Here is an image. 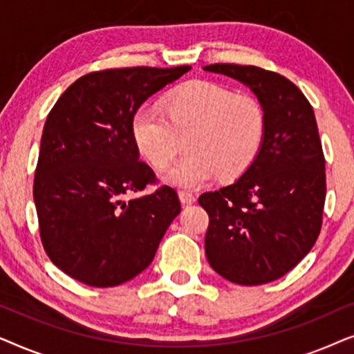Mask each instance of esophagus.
Returning <instances> with one entry per match:
<instances>
[{
  "instance_id": "34e87169",
  "label": "esophagus",
  "mask_w": 354,
  "mask_h": 354,
  "mask_svg": "<svg viewBox=\"0 0 354 354\" xmlns=\"http://www.w3.org/2000/svg\"><path fill=\"white\" fill-rule=\"evenodd\" d=\"M178 198H180V201H182V205H192V203H195V195H193V193H190V192H178Z\"/></svg>"
}]
</instances>
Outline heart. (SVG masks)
Listing matches in <instances>:
<instances>
[{
  "label": "heart",
  "mask_w": 354,
  "mask_h": 354,
  "mask_svg": "<svg viewBox=\"0 0 354 354\" xmlns=\"http://www.w3.org/2000/svg\"><path fill=\"white\" fill-rule=\"evenodd\" d=\"M164 115L156 106L135 111L130 133L135 148L154 167H166L176 154L177 135L190 133V156L166 171L162 182L195 190L219 176L227 180L248 171L266 142L268 119L253 96L235 95L209 80L178 85L164 100Z\"/></svg>",
  "instance_id": "heart-1"
}]
</instances>
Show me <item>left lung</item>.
<instances>
[{"label": "left lung", "mask_w": 354, "mask_h": 354, "mask_svg": "<svg viewBox=\"0 0 354 354\" xmlns=\"http://www.w3.org/2000/svg\"><path fill=\"white\" fill-rule=\"evenodd\" d=\"M248 86L268 119L253 166L198 198L209 216L205 250L222 277L263 285L292 270L316 243L326 201V159L309 104L283 75L254 66L203 67Z\"/></svg>", "instance_id": "left-lung-1"}]
</instances>
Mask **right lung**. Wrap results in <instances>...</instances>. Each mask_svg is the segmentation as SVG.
<instances>
[{"label": "right lung", "mask_w": 354, "mask_h": 354, "mask_svg": "<svg viewBox=\"0 0 354 354\" xmlns=\"http://www.w3.org/2000/svg\"><path fill=\"white\" fill-rule=\"evenodd\" d=\"M190 69L91 72L75 80L48 114L33 200L43 248L72 279L115 287L151 264L180 201L167 185L124 200L156 180L140 161L130 122L149 96Z\"/></svg>", "instance_id": "right-lung-1"}]
</instances>
